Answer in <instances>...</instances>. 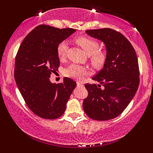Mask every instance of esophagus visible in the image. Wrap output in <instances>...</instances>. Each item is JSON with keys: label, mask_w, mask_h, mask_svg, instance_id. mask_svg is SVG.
<instances>
[{"label": "esophagus", "mask_w": 153, "mask_h": 153, "mask_svg": "<svg viewBox=\"0 0 153 153\" xmlns=\"http://www.w3.org/2000/svg\"><path fill=\"white\" fill-rule=\"evenodd\" d=\"M76 85H77V86L83 87V83L82 82H81V81H77V82H76Z\"/></svg>", "instance_id": "34e87169"}]
</instances>
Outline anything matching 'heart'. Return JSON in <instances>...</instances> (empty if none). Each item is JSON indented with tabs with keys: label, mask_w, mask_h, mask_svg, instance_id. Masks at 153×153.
I'll use <instances>...</instances> for the list:
<instances>
[{
	"label": "heart",
	"mask_w": 153,
	"mask_h": 153,
	"mask_svg": "<svg viewBox=\"0 0 153 153\" xmlns=\"http://www.w3.org/2000/svg\"><path fill=\"white\" fill-rule=\"evenodd\" d=\"M76 42L82 48L85 53L90 56L91 63L95 67H100L104 63L106 58V53L104 50H100L99 42L95 39L86 36H79ZM68 49V44L66 41H62L57 47V53L60 59L66 57ZM88 70L85 67L73 63L70 65L65 71L67 76L75 79H81L87 74Z\"/></svg>",
	"instance_id": "b5f03b06"
}]
</instances>
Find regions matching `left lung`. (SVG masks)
Segmentation results:
<instances>
[{"mask_svg": "<svg viewBox=\"0 0 153 153\" xmlns=\"http://www.w3.org/2000/svg\"><path fill=\"white\" fill-rule=\"evenodd\" d=\"M85 32L104 42L106 58L104 68L92 78L100 84H85L88 95L83 100V108L93 120H111L123 113L137 93L139 85L137 56L128 39L114 29Z\"/></svg>", "mask_w": 153, "mask_h": 153, "instance_id": "1", "label": "left lung"}]
</instances>
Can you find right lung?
<instances>
[{
	"label": "right lung",
	"mask_w": 153,
	"mask_h": 153,
	"mask_svg": "<svg viewBox=\"0 0 153 153\" xmlns=\"http://www.w3.org/2000/svg\"><path fill=\"white\" fill-rule=\"evenodd\" d=\"M75 31L39 25L26 35L19 48L14 79L26 105L40 118L52 120L61 116L76 87V82L68 77L57 84L49 80L60 66L58 45Z\"/></svg>",
	"instance_id": "add662e5"
}]
</instances>
